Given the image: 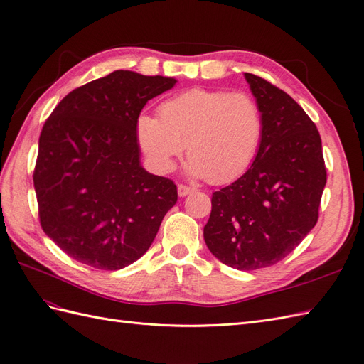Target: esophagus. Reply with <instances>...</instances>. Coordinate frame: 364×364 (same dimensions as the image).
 <instances>
[{
    "mask_svg": "<svg viewBox=\"0 0 364 364\" xmlns=\"http://www.w3.org/2000/svg\"><path fill=\"white\" fill-rule=\"evenodd\" d=\"M196 190L194 188H191V186H186V185H178V194L181 196V197H185V196H188V194H191V193H194Z\"/></svg>",
    "mask_w": 364,
    "mask_h": 364,
    "instance_id": "1",
    "label": "esophagus"
}]
</instances>
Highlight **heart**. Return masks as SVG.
Wrapping results in <instances>:
<instances>
[{"label":"heart","mask_w":364,"mask_h":364,"mask_svg":"<svg viewBox=\"0 0 364 364\" xmlns=\"http://www.w3.org/2000/svg\"><path fill=\"white\" fill-rule=\"evenodd\" d=\"M141 114L135 134L141 151L158 174L173 171L186 144V171L223 185L238 179L255 158L262 136V114L246 92L191 87Z\"/></svg>","instance_id":"obj_1"}]
</instances>
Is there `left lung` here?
I'll list each match as a JSON object with an SVG mask.
<instances>
[{
    "label": "left lung",
    "instance_id": "1",
    "mask_svg": "<svg viewBox=\"0 0 364 364\" xmlns=\"http://www.w3.org/2000/svg\"><path fill=\"white\" fill-rule=\"evenodd\" d=\"M245 77L262 114L259 149L240 179L213 194L203 237L226 266L257 270L284 259L314 228L326 168L304 109L261 77Z\"/></svg>",
    "mask_w": 364,
    "mask_h": 364
}]
</instances>
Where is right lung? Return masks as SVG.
Returning <instances> with one entry per match:
<instances>
[{"label": "right lung", "mask_w": 364, "mask_h": 364, "mask_svg": "<svg viewBox=\"0 0 364 364\" xmlns=\"http://www.w3.org/2000/svg\"><path fill=\"white\" fill-rule=\"evenodd\" d=\"M173 77L118 70L71 91L39 136L33 182L41 226L68 257L100 270L139 259L178 202L171 179L141 167L136 118Z\"/></svg>", "instance_id": "add662e5"}]
</instances>
